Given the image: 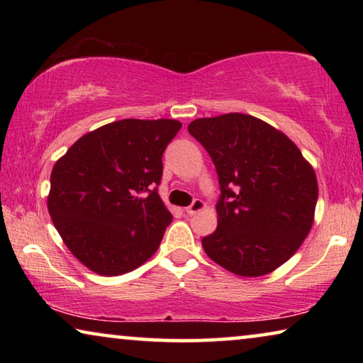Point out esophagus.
<instances>
[{
  "label": "esophagus",
  "instance_id": "obj_1",
  "mask_svg": "<svg viewBox=\"0 0 363 363\" xmlns=\"http://www.w3.org/2000/svg\"><path fill=\"white\" fill-rule=\"evenodd\" d=\"M205 208V201L203 200H194V203L190 205V206H186L184 208V213L186 214H189V216H192V214H195V213H199L200 210H203Z\"/></svg>",
  "mask_w": 363,
  "mask_h": 363
}]
</instances>
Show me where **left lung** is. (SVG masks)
<instances>
[{
  "mask_svg": "<svg viewBox=\"0 0 363 363\" xmlns=\"http://www.w3.org/2000/svg\"><path fill=\"white\" fill-rule=\"evenodd\" d=\"M189 133L218 171V229L201 238L205 253L240 277H261L285 264L314 223L318 184L293 140L256 116L199 118Z\"/></svg>",
  "mask_w": 363,
  "mask_h": 363,
  "instance_id": "8db88e82",
  "label": "left lung"
}]
</instances>
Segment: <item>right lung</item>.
<instances>
[{
	"label": "right lung",
	"instance_id": "right-lung-1",
	"mask_svg": "<svg viewBox=\"0 0 363 363\" xmlns=\"http://www.w3.org/2000/svg\"><path fill=\"white\" fill-rule=\"evenodd\" d=\"M177 120L126 118L86 133L54 164L48 210L65 247L104 277L158 250L171 213L160 199L162 157Z\"/></svg>",
	"mask_w": 363,
	"mask_h": 363
}]
</instances>
